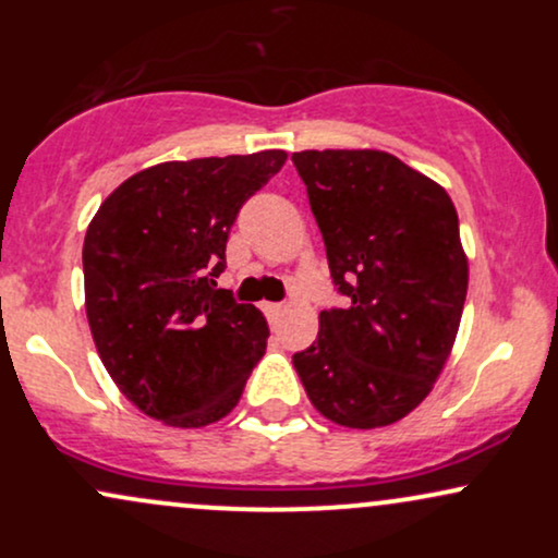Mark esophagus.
<instances>
[{
	"instance_id": "esophagus-1",
	"label": "esophagus",
	"mask_w": 558,
	"mask_h": 558,
	"mask_svg": "<svg viewBox=\"0 0 558 558\" xmlns=\"http://www.w3.org/2000/svg\"><path fill=\"white\" fill-rule=\"evenodd\" d=\"M265 312H267V317H270V323L278 325L280 317L286 315V304H265Z\"/></svg>"
}]
</instances>
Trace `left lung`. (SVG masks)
I'll list each match as a JSON object with an SVG mask.
<instances>
[{"label":"left lung","instance_id":"obj_1","mask_svg":"<svg viewBox=\"0 0 558 558\" xmlns=\"http://www.w3.org/2000/svg\"><path fill=\"white\" fill-rule=\"evenodd\" d=\"M345 310L319 312L293 367L323 417L369 430L407 417L451 354L466 299L459 217L438 183L375 149L296 151Z\"/></svg>","mask_w":558,"mask_h":558}]
</instances>
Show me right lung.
Wrapping results in <instances>:
<instances>
[{
  "mask_svg": "<svg viewBox=\"0 0 558 558\" xmlns=\"http://www.w3.org/2000/svg\"><path fill=\"white\" fill-rule=\"evenodd\" d=\"M286 151L162 162L120 183L83 241L86 315L128 401L172 427L235 407L267 349V319L217 288L235 217Z\"/></svg>",
  "mask_w": 558,
  "mask_h": 558,
  "instance_id": "right-lung-1",
  "label": "right lung"
}]
</instances>
